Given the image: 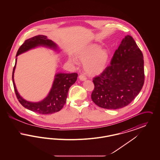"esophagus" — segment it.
<instances>
[{"label": "esophagus", "instance_id": "34e87169", "mask_svg": "<svg viewBox=\"0 0 160 160\" xmlns=\"http://www.w3.org/2000/svg\"><path fill=\"white\" fill-rule=\"evenodd\" d=\"M79 79L81 80V81H84L87 79V78L85 76H84L83 74H81L79 76Z\"/></svg>", "mask_w": 160, "mask_h": 160}]
</instances>
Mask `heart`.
Segmentation results:
<instances>
[{
  "label": "heart",
  "mask_w": 160,
  "mask_h": 160,
  "mask_svg": "<svg viewBox=\"0 0 160 160\" xmlns=\"http://www.w3.org/2000/svg\"><path fill=\"white\" fill-rule=\"evenodd\" d=\"M78 59L84 63V69L89 75L95 76L102 72L107 67L110 60V54L107 50H101L99 46H88L80 50L77 54ZM69 61L74 65L78 63L73 57H69Z\"/></svg>",
  "instance_id": "1"
}]
</instances>
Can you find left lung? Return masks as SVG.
<instances>
[{
	"label": "left lung",
	"instance_id": "obj_1",
	"mask_svg": "<svg viewBox=\"0 0 160 160\" xmlns=\"http://www.w3.org/2000/svg\"><path fill=\"white\" fill-rule=\"evenodd\" d=\"M144 81L143 53L132 37L127 35L115 51L110 65L93 78L92 99L101 108H121L137 97Z\"/></svg>",
	"mask_w": 160,
	"mask_h": 160
}]
</instances>
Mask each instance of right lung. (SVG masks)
<instances>
[{
	"label": "right lung",
	"instance_id": "1",
	"mask_svg": "<svg viewBox=\"0 0 160 160\" xmlns=\"http://www.w3.org/2000/svg\"><path fill=\"white\" fill-rule=\"evenodd\" d=\"M38 47H44L54 51H60L58 45L45 35H39L26 39L20 46L16 54L15 66L13 69L12 77L13 85L17 98L24 107L39 114H52L60 111L66 103L69 89L76 82L78 74L77 73H56L52 88L45 98L38 102H31L24 99L17 91L14 79L17 57Z\"/></svg>",
	"mask_w": 160,
	"mask_h": 160
}]
</instances>
